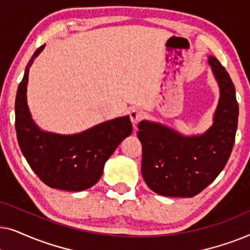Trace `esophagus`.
<instances>
[{"label":"esophagus","mask_w":250,"mask_h":250,"mask_svg":"<svg viewBox=\"0 0 250 250\" xmlns=\"http://www.w3.org/2000/svg\"><path fill=\"white\" fill-rule=\"evenodd\" d=\"M129 118H131V122H132L133 126L136 127V125L139 124V122L143 118L142 111L138 110V109H132V110L129 111Z\"/></svg>","instance_id":"obj_1"}]
</instances>
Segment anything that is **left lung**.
Returning <instances> with one entry per match:
<instances>
[{"instance_id": "left-lung-1", "label": "left lung", "mask_w": 250, "mask_h": 250, "mask_svg": "<svg viewBox=\"0 0 250 250\" xmlns=\"http://www.w3.org/2000/svg\"><path fill=\"white\" fill-rule=\"evenodd\" d=\"M208 64L220 87V99L213 125L206 132L183 135L160 123L142 121L138 125L142 176L162 196H196L216 179L230 158L239 116L235 88L216 58L208 57Z\"/></svg>"}]
</instances>
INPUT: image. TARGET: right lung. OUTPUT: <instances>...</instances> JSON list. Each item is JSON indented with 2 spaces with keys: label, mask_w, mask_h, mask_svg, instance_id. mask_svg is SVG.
<instances>
[{
  "label": "right lung",
  "mask_w": 250,
  "mask_h": 250,
  "mask_svg": "<svg viewBox=\"0 0 250 250\" xmlns=\"http://www.w3.org/2000/svg\"><path fill=\"white\" fill-rule=\"evenodd\" d=\"M44 47H39L30 58L17 90V139L30 168L46 186L66 191L86 190L100 180L105 162L132 134L131 119L118 117L69 135L40 128L27 104V84L29 68Z\"/></svg>",
  "instance_id": "1"
}]
</instances>
